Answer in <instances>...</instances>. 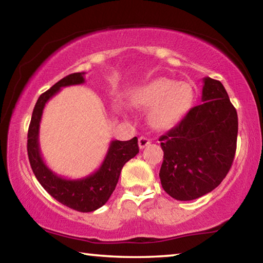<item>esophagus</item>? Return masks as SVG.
I'll return each instance as SVG.
<instances>
[{"label": "esophagus", "instance_id": "1", "mask_svg": "<svg viewBox=\"0 0 263 263\" xmlns=\"http://www.w3.org/2000/svg\"><path fill=\"white\" fill-rule=\"evenodd\" d=\"M149 144H151V140L148 139L147 137H140L139 140H138V145H139V148L140 149L145 148L146 146L149 145Z\"/></svg>", "mask_w": 263, "mask_h": 263}]
</instances>
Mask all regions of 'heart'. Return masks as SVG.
Here are the masks:
<instances>
[{
	"label": "heart",
	"mask_w": 263,
	"mask_h": 263,
	"mask_svg": "<svg viewBox=\"0 0 263 263\" xmlns=\"http://www.w3.org/2000/svg\"><path fill=\"white\" fill-rule=\"evenodd\" d=\"M133 105L151 109L149 118L155 127L172 126L188 108L190 91L184 84L169 79H157L133 92Z\"/></svg>",
	"instance_id": "heart-1"
}]
</instances>
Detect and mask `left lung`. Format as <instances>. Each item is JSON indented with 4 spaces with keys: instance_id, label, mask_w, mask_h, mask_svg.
Instances as JSON below:
<instances>
[{
    "instance_id": "left-lung-1",
    "label": "left lung",
    "mask_w": 263,
    "mask_h": 263,
    "mask_svg": "<svg viewBox=\"0 0 263 263\" xmlns=\"http://www.w3.org/2000/svg\"><path fill=\"white\" fill-rule=\"evenodd\" d=\"M203 83V103L159 138L163 151L160 181L177 201H193L217 188L237 149V110L220 81L204 78Z\"/></svg>"
}]
</instances>
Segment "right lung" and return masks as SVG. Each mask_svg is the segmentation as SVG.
Returning a JSON list of instances; mask_svg holds the SVG:
<instances>
[{
  "label": "right lung",
  "instance_id": "add662e5",
  "mask_svg": "<svg viewBox=\"0 0 263 263\" xmlns=\"http://www.w3.org/2000/svg\"><path fill=\"white\" fill-rule=\"evenodd\" d=\"M83 77L84 73L69 74L39 96L29 126L28 155L34 176L53 198L73 210L91 212L108 202L117 185L123 166L139 153V146L137 137L127 141L112 140L100 168L92 174L78 180L61 177L46 166L39 148V126L43 110L48 100L62 87L84 83Z\"/></svg>",
  "mask_w": 263,
  "mask_h": 263
}]
</instances>
